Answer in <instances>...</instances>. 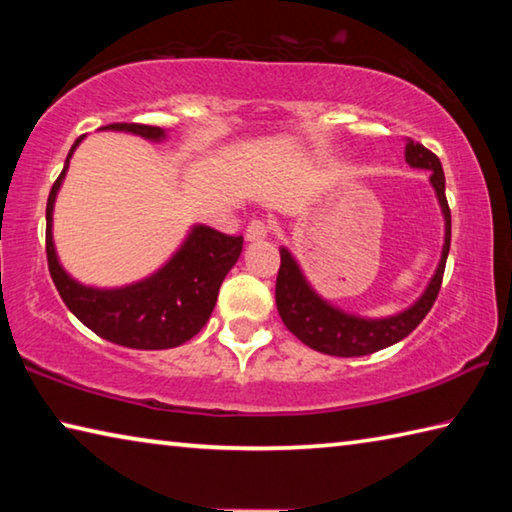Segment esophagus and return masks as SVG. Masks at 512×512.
<instances>
[{
  "instance_id": "obj_1",
  "label": "esophagus",
  "mask_w": 512,
  "mask_h": 512,
  "mask_svg": "<svg viewBox=\"0 0 512 512\" xmlns=\"http://www.w3.org/2000/svg\"><path fill=\"white\" fill-rule=\"evenodd\" d=\"M268 235V225L262 219H255L248 223L246 228V241H259V239H266Z\"/></svg>"
}]
</instances>
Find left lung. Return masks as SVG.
I'll return each instance as SVG.
<instances>
[{"mask_svg":"<svg viewBox=\"0 0 512 512\" xmlns=\"http://www.w3.org/2000/svg\"><path fill=\"white\" fill-rule=\"evenodd\" d=\"M404 158L415 169L431 171L429 180L433 189H436L440 207H443L445 246L436 273H433L429 287L424 289L422 296L409 309L388 318H361L345 314V311L336 309L327 300L320 298L309 287L307 277L302 275L293 255L287 248H280L282 262L275 282L277 311H280L282 323L287 325L289 332L298 336L311 350L332 354V357H363V354L384 350L388 345L406 339L422 323V318L429 314V309L438 298L449 255V241H452V214H449L445 196L443 164H440L436 153H431L413 140L406 142Z\"/></svg>","mask_w":512,"mask_h":512,"instance_id":"left-lung-1","label":"left lung"}]
</instances>
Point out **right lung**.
<instances>
[{"instance_id": "obj_1", "label": "right lung", "mask_w": 512, "mask_h": 512, "mask_svg": "<svg viewBox=\"0 0 512 512\" xmlns=\"http://www.w3.org/2000/svg\"><path fill=\"white\" fill-rule=\"evenodd\" d=\"M101 131H124L151 142L167 137L160 126L146 124H108ZM83 137L69 149L65 167L47 198V264L51 280L67 309L101 339L135 350L178 348L210 320L221 282L237 264L244 237H230L207 225H194L176 255L160 271L140 282L119 289H94L76 282L58 262L51 214L69 160Z\"/></svg>"}]
</instances>
